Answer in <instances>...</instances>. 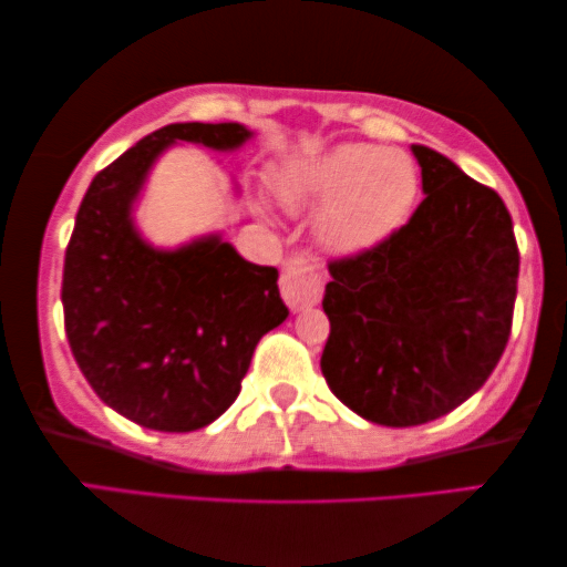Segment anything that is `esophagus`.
Segmentation results:
<instances>
[{
  "instance_id": "34e87169",
  "label": "esophagus",
  "mask_w": 567,
  "mask_h": 567,
  "mask_svg": "<svg viewBox=\"0 0 567 567\" xmlns=\"http://www.w3.org/2000/svg\"><path fill=\"white\" fill-rule=\"evenodd\" d=\"M279 292H282L285 303H288L292 311L317 306L321 300V292H324L317 261L308 259L303 254L290 256L282 267V277H279Z\"/></svg>"
}]
</instances>
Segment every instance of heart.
<instances>
[{
  "label": "heart",
  "mask_w": 567,
  "mask_h": 567,
  "mask_svg": "<svg viewBox=\"0 0 567 567\" xmlns=\"http://www.w3.org/2000/svg\"><path fill=\"white\" fill-rule=\"evenodd\" d=\"M271 188L290 212L324 206L319 240L337 254H361L411 219L421 175L411 154L369 143H340L271 172Z\"/></svg>",
  "instance_id": "b5f03b06"
}]
</instances>
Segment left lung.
<instances>
[{
    "label": "left lung",
    "mask_w": 567,
    "mask_h": 567,
    "mask_svg": "<svg viewBox=\"0 0 567 567\" xmlns=\"http://www.w3.org/2000/svg\"><path fill=\"white\" fill-rule=\"evenodd\" d=\"M426 198L377 248L329 264L321 374L350 411L419 426L465 403L513 327L518 246L503 198L429 146H411Z\"/></svg>",
    "instance_id": "obj_1"
}]
</instances>
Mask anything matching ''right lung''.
Masks as SVG:
<instances>
[{"instance_id": "right-lung-1", "label": "right lung", "mask_w": 567, "mask_h": 567, "mask_svg": "<svg viewBox=\"0 0 567 567\" xmlns=\"http://www.w3.org/2000/svg\"><path fill=\"white\" fill-rule=\"evenodd\" d=\"M240 123L159 127L99 172L64 250V332L112 411L156 432H196L235 403L259 340L288 319L277 269L250 264L221 235L154 248L133 206L175 143L235 152Z\"/></svg>"}]
</instances>
